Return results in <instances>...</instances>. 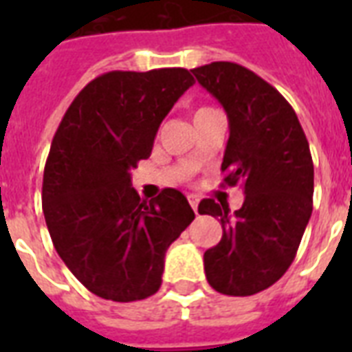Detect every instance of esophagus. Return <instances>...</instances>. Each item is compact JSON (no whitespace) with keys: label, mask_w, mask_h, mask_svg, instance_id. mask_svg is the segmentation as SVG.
<instances>
[{"label":"esophagus","mask_w":352,"mask_h":352,"mask_svg":"<svg viewBox=\"0 0 352 352\" xmlns=\"http://www.w3.org/2000/svg\"><path fill=\"white\" fill-rule=\"evenodd\" d=\"M188 201H190V204H192V208H193V212H195V214H197L199 199H197V197H195V195H190V197H188Z\"/></svg>","instance_id":"1"}]
</instances>
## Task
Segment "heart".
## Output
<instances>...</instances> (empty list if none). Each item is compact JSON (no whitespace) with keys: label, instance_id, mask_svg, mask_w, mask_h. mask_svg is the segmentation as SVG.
<instances>
[{"label":"heart","instance_id":"b5f03b06","mask_svg":"<svg viewBox=\"0 0 352 352\" xmlns=\"http://www.w3.org/2000/svg\"><path fill=\"white\" fill-rule=\"evenodd\" d=\"M204 109H212V107H201V109H197V111H204Z\"/></svg>","mask_w":352,"mask_h":352}]
</instances>
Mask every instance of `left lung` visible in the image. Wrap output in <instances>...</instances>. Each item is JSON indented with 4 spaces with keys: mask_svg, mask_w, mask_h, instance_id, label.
Wrapping results in <instances>:
<instances>
[{
    "mask_svg": "<svg viewBox=\"0 0 352 352\" xmlns=\"http://www.w3.org/2000/svg\"><path fill=\"white\" fill-rule=\"evenodd\" d=\"M192 73L228 117L223 186L239 184L245 192L234 214L214 199L199 203V214L223 226L219 243L204 252V272L221 294H257L289 270L311 219V149L292 106L254 71L212 62Z\"/></svg>",
    "mask_w": 352,
    "mask_h": 352,
    "instance_id": "left-lung-1",
    "label": "left lung"
}]
</instances>
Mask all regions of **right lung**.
I'll return each instance as SVG.
<instances>
[{
    "label": "right lung",
    "instance_id": "obj_1",
    "mask_svg": "<svg viewBox=\"0 0 352 352\" xmlns=\"http://www.w3.org/2000/svg\"><path fill=\"white\" fill-rule=\"evenodd\" d=\"M193 84L182 67L104 73L76 95L54 133L41 186L47 228L74 278L104 300L153 296L168 246L195 219L179 190L146 201L129 173Z\"/></svg>",
    "mask_w": 352,
    "mask_h": 352
}]
</instances>
